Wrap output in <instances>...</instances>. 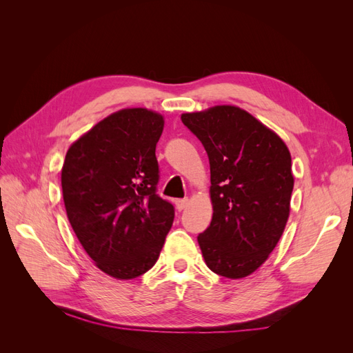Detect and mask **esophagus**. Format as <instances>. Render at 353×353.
<instances>
[{
  "label": "esophagus",
  "instance_id": "obj_1",
  "mask_svg": "<svg viewBox=\"0 0 353 353\" xmlns=\"http://www.w3.org/2000/svg\"><path fill=\"white\" fill-rule=\"evenodd\" d=\"M175 206H176V209H178L179 212L187 209V206H188V199H178V200H175Z\"/></svg>",
  "mask_w": 353,
  "mask_h": 353
}]
</instances>
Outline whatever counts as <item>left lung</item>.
<instances>
[{"label": "left lung", "instance_id": "8db88e82", "mask_svg": "<svg viewBox=\"0 0 353 353\" xmlns=\"http://www.w3.org/2000/svg\"><path fill=\"white\" fill-rule=\"evenodd\" d=\"M210 163L212 222L197 241L208 268L227 279L253 274L280 241L294 185L292 156L268 126L237 105L183 113Z\"/></svg>", "mask_w": 353, "mask_h": 353}]
</instances>
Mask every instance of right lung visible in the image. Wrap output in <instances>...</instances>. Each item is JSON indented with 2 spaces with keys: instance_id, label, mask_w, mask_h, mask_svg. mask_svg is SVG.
Here are the masks:
<instances>
[{
  "instance_id": "1",
  "label": "right lung",
  "mask_w": 353,
  "mask_h": 353,
  "mask_svg": "<svg viewBox=\"0 0 353 353\" xmlns=\"http://www.w3.org/2000/svg\"><path fill=\"white\" fill-rule=\"evenodd\" d=\"M163 116L122 109L81 135L61 168L70 225L95 266L132 280L159 259L174 222V206L156 194V144Z\"/></svg>"
}]
</instances>
